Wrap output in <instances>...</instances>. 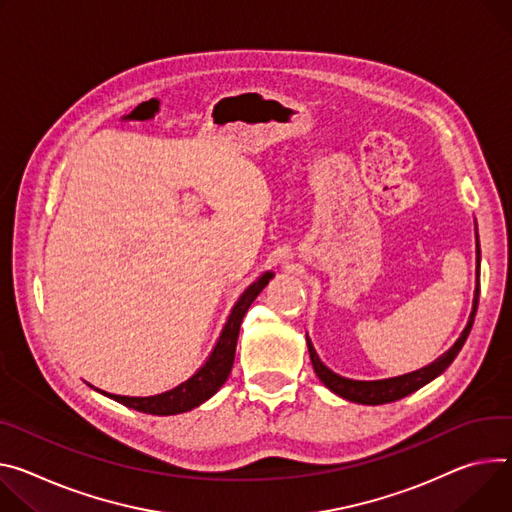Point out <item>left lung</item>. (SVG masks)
Instances as JSON below:
<instances>
[{
    "label": "left lung",
    "mask_w": 512,
    "mask_h": 512,
    "mask_svg": "<svg viewBox=\"0 0 512 512\" xmlns=\"http://www.w3.org/2000/svg\"><path fill=\"white\" fill-rule=\"evenodd\" d=\"M476 247H478V267H480V241H478V228H476ZM478 277H480V271H478ZM478 298H480V284L476 286V294H474V306H472V314H470V320L466 324V329H463V333L459 335V339L453 343V347L443 353L439 359H435L433 363H429L427 367H421L416 371H410V374H404V376H398V378H388V380H374V382H361V380H349V378H343L339 374H335L333 369H329L327 365H324L320 361V357L316 355L308 335H306V345H308V353H310V361H312V367L316 371V376L320 378V382L327 386L331 392L339 394L341 398L345 400H351V402H357V404H386V402H394V400H400L412 392H416L418 388H423L425 384H429L431 380H435L437 376H441L443 371L451 365V361L457 357V353L461 351L463 343H466L470 331H472V324H474V318H476V310H478Z\"/></svg>",
    "instance_id": "1"
}]
</instances>
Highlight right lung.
<instances>
[{"label": "right lung", "instance_id": "add662e5", "mask_svg": "<svg viewBox=\"0 0 512 512\" xmlns=\"http://www.w3.org/2000/svg\"><path fill=\"white\" fill-rule=\"evenodd\" d=\"M271 277H273V273L265 271L257 282H253L241 294V298L237 300L235 306H232V310L228 314V320L224 324V329H222V333L218 337V343L214 345L210 357L206 359V363L196 371V374L188 382H183L177 388L167 390L163 394L147 396V398L118 396V394H106L98 388L96 390L106 394L108 398L128 406V408H134L138 412H147V414H157V416L188 412V410L200 406L202 402L212 398L222 388V384L228 380L230 369H232V361H235L237 339H239L243 316L247 314L253 300L261 294V290L269 284Z\"/></svg>", "mask_w": 512, "mask_h": 512}]
</instances>
